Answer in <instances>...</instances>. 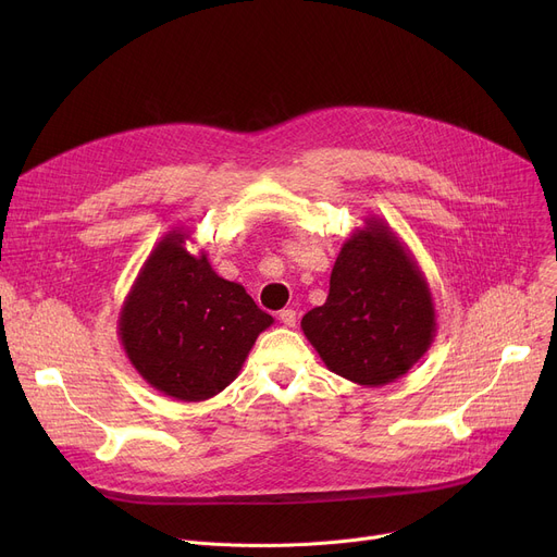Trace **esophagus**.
I'll return each instance as SVG.
<instances>
[{
    "label": "esophagus",
    "mask_w": 557,
    "mask_h": 557,
    "mask_svg": "<svg viewBox=\"0 0 557 557\" xmlns=\"http://www.w3.org/2000/svg\"><path fill=\"white\" fill-rule=\"evenodd\" d=\"M280 320L286 325V327H296V320H298V313L294 309H282L280 311Z\"/></svg>",
    "instance_id": "1"
}]
</instances>
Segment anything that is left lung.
Here are the masks:
<instances>
[{
    "label": "left lung",
    "mask_w": 557,
    "mask_h": 557,
    "mask_svg": "<svg viewBox=\"0 0 557 557\" xmlns=\"http://www.w3.org/2000/svg\"><path fill=\"white\" fill-rule=\"evenodd\" d=\"M300 327L332 372L379 388L426 355L437 323L411 250L386 221L366 216L343 242L325 305L305 313Z\"/></svg>",
    "instance_id": "1"
}]
</instances>
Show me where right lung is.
Returning <instances> with one entry per match:
<instances>
[{
  "mask_svg": "<svg viewBox=\"0 0 557 557\" xmlns=\"http://www.w3.org/2000/svg\"><path fill=\"white\" fill-rule=\"evenodd\" d=\"M189 232H166L146 257L116 334L151 388L178 401H205L237 379L273 315L242 284L216 275L208 252H189Z\"/></svg>",
  "mask_w": 557,
  "mask_h": 557,
  "instance_id": "right-lung-1",
  "label": "right lung"
}]
</instances>
